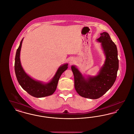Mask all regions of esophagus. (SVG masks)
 Instances as JSON below:
<instances>
[{"label":"esophagus","instance_id":"obj_1","mask_svg":"<svg viewBox=\"0 0 134 134\" xmlns=\"http://www.w3.org/2000/svg\"><path fill=\"white\" fill-rule=\"evenodd\" d=\"M73 62H74V61H73V60H71V61H70V64H72V63H73Z\"/></svg>","mask_w":134,"mask_h":134}]
</instances>
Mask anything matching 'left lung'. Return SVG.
Here are the masks:
<instances>
[{
  "label": "left lung",
  "mask_w": 134,
  "mask_h": 134,
  "mask_svg": "<svg viewBox=\"0 0 134 134\" xmlns=\"http://www.w3.org/2000/svg\"><path fill=\"white\" fill-rule=\"evenodd\" d=\"M100 35L97 40L102 43L106 59L98 74L85 79L75 66H71L77 92L82 97L93 99L100 97L112 87L116 80L119 69L116 45L108 32H103Z\"/></svg>",
  "instance_id": "left-lung-1"
}]
</instances>
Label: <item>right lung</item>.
<instances>
[{"label":"right lung","mask_w":134,"mask_h":134,"mask_svg":"<svg viewBox=\"0 0 134 134\" xmlns=\"http://www.w3.org/2000/svg\"><path fill=\"white\" fill-rule=\"evenodd\" d=\"M23 38L17 49L15 57L14 70L17 80L21 87L29 94L35 97L40 98L51 96L57 88L59 78L64 71L68 68V64L61 66L52 80L48 83H44L36 81L26 74L23 69L20 61V51Z\"/></svg>","instance_id":"add662e5"}]
</instances>
